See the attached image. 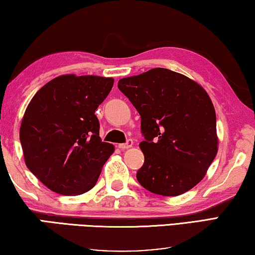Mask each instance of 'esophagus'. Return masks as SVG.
I'll return each instance as SVG.
<instances>
[{"mask_svg":"<svg viewBox=\"0 0 255 255\" xmlns=\"http://www.w3.org/2000/svg\"><path fill=\"white\" fill-rule=\"evenodd\" d=\"M132 144H134V142H132V139H127L126 143H123V144H119V148L121 149H125V148H129L132 146Z\"/></svg>","mask_w":255,"mask_h":255,"instance_id":"obj_1","label":"esophagus"}]
</instances>
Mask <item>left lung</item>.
Listing matches in <instances>:
<instances>
[{
    "label": "left lung",
    "mask_w": 255,
    "mask_h": 255,
    "mask_svg": "<svg viewBox=\"0 0 255 255\" xmlns=\"http://www.w3.org/2000/svg\"><path fill=\"white\" fill-rule=\"evenodd\" d=\"M118 88L140 116L145 160L138 183L162 196L180 195L199 184L218 152L216 111L208 93L164 68L120 79Z\"/></svg>",
    "instance_id": "8db88e82"
}]
</instances>
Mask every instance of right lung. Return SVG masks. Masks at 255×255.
<instances>
[{"label":"right lung","instance_id":"obj_1","mask_svg":"<svg viewBox=\"0 0 255 255\" xmlns=\"http://www.w3.org/2000/svg\"><path fill=\"white\" fill-rule=\"evenodd\" d=\"M113 79L64 75L40 88L26 109L20 142L27 168L62 195H80L94 187L115 147L102 142L95 110Z\"/></svg>","mask_w":255,"mask_h":255}]
</instances>
